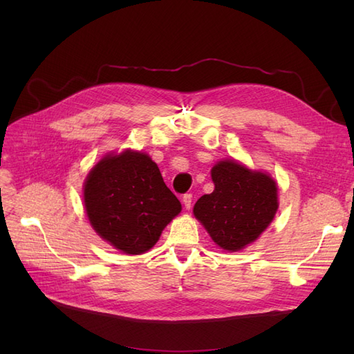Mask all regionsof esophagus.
Returning <instances> with one entry per match:
<instances>
[{
  "label": "esophagus",
  "mask_w": 354,
  "mask_h": 354,
  "mask_svg": "<svg viewBox=\"0 0 354 354\" xmlns=\"http://www.w3.org/2000/svg\"><path fill=\"white\" fill-rule=\"evenodd\" d=\"M192 199H194V196H192V194H186L183 195V198H181V201H183V205L186 209H190L192 207Z\"/></svg>",
  "instance_id": "esophagus-1"
}]
</instances>
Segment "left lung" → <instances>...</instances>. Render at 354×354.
Wrapping results in <instances>:
<instances>
[{"label": "left lung", "instance_id": "1", "mask_svg": "<svg viewBox=\"0 0 354 354\" xmlns=\"http://www.w3.org/2000/svg\"><path fill=\"white\" fill-rule=\"evenodd\" d=\"M214 190L194 207L195 217L211 239L226 251H239L267 229L277 211L276 181L233 159L211 169Z\"/></svg>", "mask_w": 354, "mask_h": 354}]
</instances>
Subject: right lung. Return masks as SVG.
Instances as JSON below:
<instances>
[{
    "label": "right lung",
    "instance_id": "1",
    "mask_svg": "<svg viewBox=\"0 0 354 354\" xmlns=\"http://www.w3.org/2000/svg\"><path fill=\"white\" fill-rule=\"evenodd\" d=\"M84 203L99 236L125 254L138 255L158 242L181 203L149 155H106L85 178Z\"/></svg>",
    "mask_w": 354,
    "mask_h": 354
}]
</instances>
